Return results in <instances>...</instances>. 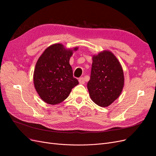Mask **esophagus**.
I'll use <instances>...</instances> for the list:
<instances>
[{
	"label": "esophagus",
	"mask_w": 156,
	"mask_h": 156,
	"mask_svg": "<svg viewBox=\"0 0 156 156\" xmlns=\"http://www.w3.org/2000/svg\"><path fill=\"white\" fill-rule=\"evenodd\" d=\"M84 78L83 77H80L79 79V83L80 84H83L84 83Z\"/></svg>",
	"instance_id": "esophagus-1"
}]
</instances>
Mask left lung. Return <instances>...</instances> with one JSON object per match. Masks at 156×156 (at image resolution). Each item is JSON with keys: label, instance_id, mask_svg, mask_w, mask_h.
<instances>
[{"label": "left lung", "instance_id": "1", "mask_svg": "<svg viewBox=\"0 0 156 156\" xmlns=\"http://www.w3.org/2000/svg\"><path fill=\"white\" fill-rule=\"evenodd\" d=\"M92 61L87 88L92 100L105 107L120 95L124 83L123 69L116 56L108 51L94 56Z\"/></svg>", "mask_w": 156, "mask_h": 156}]
</instances>
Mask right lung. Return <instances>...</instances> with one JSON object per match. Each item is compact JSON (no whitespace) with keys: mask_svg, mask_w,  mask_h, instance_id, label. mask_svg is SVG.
<instances>
[{"mask_svg":"<svg viewBox=\"0 0 156 156\" xmlns=\"http://www.w3.org/2000/svg\"><path fill=\"white\" fill-rule=\"evenodd\" d=\"M72 54V50L57 44L47 48L37 60L34 72V87L47 103L55 105L62 102L79 84L69 64Z\"/></svg>","mask_w":156,"mask_h":156,"instance_id":"obj_1","label":"right lung"}]
</instances>
